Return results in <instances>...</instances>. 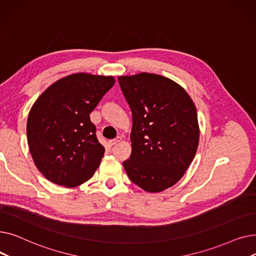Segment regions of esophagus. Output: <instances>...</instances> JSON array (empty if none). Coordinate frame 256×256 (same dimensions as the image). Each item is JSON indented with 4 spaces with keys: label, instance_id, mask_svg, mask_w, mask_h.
Here are the masks:
<instances>
[{
    "label": "esophagus",
    "instance_id": "1",
    "mask_svg": "<svg viewBox=\"0 0 256 256\" xmlns=\"http://www.w3.org/2000/svg\"><path fill=\"white\" fill-rule=\"evenodd\" d=\"M120 141H121V137H117V138H115V139H113V140H110L109 143H108V144H109L110 147H112V146L116 145L117 143H119Z\"/></svg>",
    "mask_w": 256,
    "mask_h": 256
}]
</instances>
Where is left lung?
I'll list each match as a JSON object with an SVG mask.
<instances>
[{
    "mask_svg": "<svg viewBox=\"0 0 256 256\" xmlns=\"http://www.w3.org/2000/svg\"><path fill=\"white\" fill-rule=\"evenodd\" d=\"M132 111V154L124 162L130 180L150 193L176 184L196 154V106L174 80L141 72L118 76Z\"/></svg>",
    "mask_w": 256,
    "mask_h": 256,
    "instance_id": "obj_1",
    "label": "left lung"
}]
</instances>
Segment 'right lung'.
<instances>
[{"mask_svg": "<svg viewBox=\"0 0 256 256\" xmlns=\"http://www.w3.org/2000/svg\"><path fill=\"white\" fill-rule=\"evenodd\" d=\"M114 84L112 76L74 74L52 84L33 104L26 139L34 164L46 180L74 188L96 173L104 147L89 115Z\"/></svg>", "mask_w": 256, "mask_h": 256, "instance_id": "add662e5", "label": "right lung"}]
</instances>
